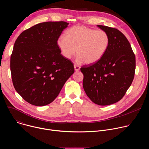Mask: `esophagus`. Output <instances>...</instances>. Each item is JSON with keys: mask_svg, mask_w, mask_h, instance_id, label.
I'll return each instance as SVG.
<instances>
[{"mask_svg": "<svg viewBox=\"0 0 149 149\" xmlns=\"http://www.w3.org/2000/svg\"><path fill=\"white\" fill-rule=\"evenodd\" d=\"M74 70H75V71H78L80 70V67L75 64L74 65Z\"/></svg>", "mask_w": 149, "mask_h": 149, "instance_id": "34e87169", "label": "esophagus"}]
</instances>
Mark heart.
<instances>
[{"instance_id":"obj_1","label":"heart","mask_w":149,"mask_h":149,"mask_svg":"<svg viewBox=\"0 0 149 149\" xmlns=\"http://www.w3.org/2000/svg\"><path fill=\"white\" fill-rule=\"evenodd\" d=\"M110 42V36L105 31L77 25L68 29L65 36H59L57 45L65 58L71 59L77 52L78 62L93 64L104 56Z\"/></svg>"}]
</instances>
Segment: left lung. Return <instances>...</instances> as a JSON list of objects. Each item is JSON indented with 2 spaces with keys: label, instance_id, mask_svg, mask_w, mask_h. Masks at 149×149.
I'll list each match as a JSON object with an SVG mask.
<instances>
[{
  "label": "left lung",
  "instance_id": "1",
  "mask_svg": "<svg viewBox=\"0 0 149 149\" xmlns=\"http://www.w3.org/2000/svg\"><path fill=\"white\" fill-rule=\"evenodd\" d=\"M110 39L107 51L97 62L84 65L83 88L95 104L108 105L120 101L134 77L136 58L126 37L118 29L97 25Z\"/></svg>",
  "mask_w": 149,
  "mask_h": 149
}]
</instances>
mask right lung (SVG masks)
I'll return each mask as SVG.
<instances>
[{"label": "right lung", "mask_w": 149, "mask_h": 149, "mask_svg": "<svg viewBox=\"0 0 149 149\" xmlns=\"http://www.w3.org/2000/svg\"><path fill=\"white\" fill-rule=\"evenodd\" d=\"M66 22L38 24L21 33L10 57L13 86L26 101L36 106L51 103L74 74L73 63L61 54L57 40Z\"/></svg>", "instance_id": "add662e5"}]
</instances>
